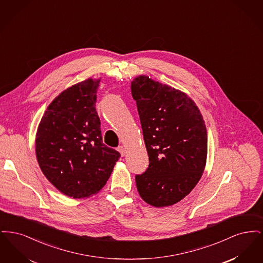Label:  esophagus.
Returning <instances> with one entry per match:
<instances>
[{
	"instance_id": "34e87169",
	"label": "esophagus",
	"mask_w": 263,
	"mask_h": 263,
	"mask_svg": "<svg viewBox=\"0 0 263 263\" xmlns=\"http://www.w3.org/2000/svg\"><path fill=\"white\" fill-rule=\"evenodd\" d=\"M117 151L121 154V156H122V157H124V156H125L126 149L123 147V146H119V147L117 148Z\"/></svg>"
}]
</instances>
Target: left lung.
Wrapping results in <instances>:
<instances>
[{
  "mask_svg": "<svg viewBox=\"0 0 263 263\" xmlns=\"http://www.w3.org/2000/svg\"><path fill=\"white\" fill-rule=\"evenodd\" d=\"M149 167L136 175L141 198L154 207L182 200L196 186L207 160V130L186 93L140 75L131 83Z\"/></svg>",
  "mask_w": 263,
  "mask_h": 263,
  "instance_id": "1",
  "label": "left lung"
}]
</instances>
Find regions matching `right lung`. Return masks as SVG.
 Instances as JSON below:
<instances>
[{
	"instance_id": "1",
	"label": "right lung",
	"mask_w": 263,
	"mask_h": 263,
	"mask_svg": "<svg viewBox=\"0 0 263 263\" xmlns=\"http://www.w3.org/2000/svg\"><path fill=\"white\" fill-rule=\"evenodd\" d=\"M100 82L88 79L63 90L48 105L36 132L35 153L43 175L75 199L97 194L120 158L102 143L96 110Z\"/></svg>"
}]
</instances>
